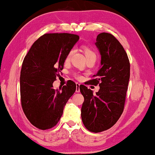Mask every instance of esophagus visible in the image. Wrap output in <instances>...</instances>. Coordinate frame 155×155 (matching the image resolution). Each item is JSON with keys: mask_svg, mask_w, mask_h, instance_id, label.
<instances>
[{"mask_svg": "<svg viewBox=\"0 0 155 155\" xmlns=\"http://www.w3.org/2000/svg\"><path fill=\"white\" fill-rule=\"evenodd\" d=\"M80 84L76 83V89H75V92H80Z\"/></svg>", "mask_w": 155, "mask_h": 155, "instance_id": "34e87169", "label": "esophagus"}]
</instances>
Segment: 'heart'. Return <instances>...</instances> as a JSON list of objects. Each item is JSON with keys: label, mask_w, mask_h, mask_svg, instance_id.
I'll return each instance as SVG.
<instances>
[{"label": "heart", "mask_w": 155, "mask_h": 155, "mask_svg": "<svg viewBox=\"0 0 155 155\" xmlns=\"http://www.w3.org/2000/svg\"><path fill=\"white\" fill-rule=\"evenodd\" d=\"M83 50L84 52V54H85L86 59H89V58H94V59H96V52L93 51L91 48L88 47V46H84L83 48ZM73 53H74V51L73 50L70 51L68 52V54H67L66 58H65V60L67 61H68L70 59H71Z\"/></svg>", "instance_id": "b5f03b06"}]
</instances>
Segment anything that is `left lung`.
I'll return each instance as SVG.
<instances>
[{"label":"left lung","mask_w":155,"mask_h":155,"mask_svg":"<svg viewBox=\"0 0 155 155\" xmlns=\"http://www.w3.org/2000/svg\"><path fill=\"white\" fill-rule=\"evenodd\" d=\"M95 45L101 56V67L88 84H99L100 90L94 95L86 86L80 89L84 98L81 109L83 124L90 132L98 133L115 125L124 111L130 65L126 52L112 34H99Z\"/></svg>","instance_id":"1"}]
</instances>
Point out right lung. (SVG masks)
Returning <instances> with one entry per match:
<instances>
[{"label":"right lung","instance_id":"obj_1","mask_svg":"<svg viewBox=\"0 0 155 155\" xmlns=\"http://www.w3.org/2000/svg\"><path fill=\"white\" fill-rule=\"evenodd\" d=\"M79 39L75 34H46L32 45L23 59L20 74L21 106L26 117L38 129L55 126L74 94L76 84L73 81L57 90L52 84Z\"/></svg>","mask_w":155,"mask_h":155}]
</instances>
